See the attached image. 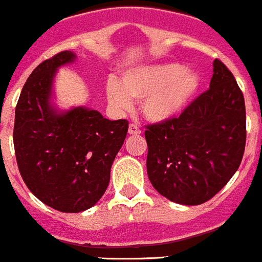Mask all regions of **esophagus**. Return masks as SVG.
I'll return each instance as SVG.
<instances>
[{
	"label": "esophagus",
	"mask_w": 262,
	"mask_h": 262,
	"mask_svg": "<svg viewBox=\"0 0 262 262\" xmlns=\"http://www.w3.org/2000/svg\"><path fill=\"white\" fill-rule=\"evenodd\" d=\"M128 134H130V135H140V134H141V130L139 128V126L131 123V125L128 126Z\"/></svg>",
	"instance_id": "34e87169"
}]
</instances>
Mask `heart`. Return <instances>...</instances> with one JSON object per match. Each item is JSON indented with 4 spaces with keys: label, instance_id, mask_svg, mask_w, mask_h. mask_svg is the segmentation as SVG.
I'll return each instance as SVG.
<instances>
[{
    "label": "heart",
    "instance_id": "heart-1",
    "mask_svg": "<svg viewBox=\"0 0 262 262\" xmlns=\"http://www.w3.org/2000/svg\"><path fill=\"white\" fill-rule=\"evenodd\" d=\"M200 88L198 72L168 62L127 70L121 82L110 77L105 92L110 104L117 111H128L131 100H141V113L147 121L164 122L185 111Z\"/></svg>",
    "mask_w": 262,
    "mask_h": 262
}]
</instances>
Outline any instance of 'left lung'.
I'll use <instances>...</instances> for the list:
<instances>
[{"mask_svg": "<svg viewBox=\"0 0 262 262\" xmlns=\"http://www.w3.org/2000/svg\"><path fill=\"white\" fill-rule=\"evenodd\" d=\"M210 88L178 117L146 126L152 187L182 205L210 200L233 177L246 145L245 98L232 72L214 59Z\"/></svg>", "mask_w": 262, "mask_h": 262, "instance_id": "obj_1", "label": "left lung"}]
</instances>
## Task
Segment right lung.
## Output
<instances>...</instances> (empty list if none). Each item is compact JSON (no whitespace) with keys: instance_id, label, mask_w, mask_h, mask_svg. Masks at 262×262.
Wrapping results in <instances>:
<instances>
[{"instance_id":"obj_1","label":"right lung","mask_w":262,"mask_h":262,"mask_svg":"<svg viewBox=\"0 0 262 262\" xmlns=\"http://www.w3.org/2000/svg\"><path fill=\"white\" fill-rule=\"evenodd\" d=\"M75 58L74 52L63 51L38 64L15 110L20 174L35 198L62 213L84 211L100 200L128 130L126 120H107L95 110L58 112L51 104L57 70Z\"/></svg>"}]
</instances>
